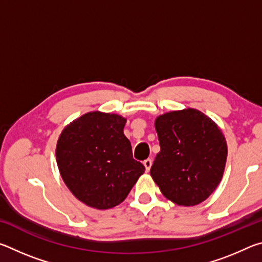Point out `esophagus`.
<instances>
[{"instance_id":"34e87169","label":"esophagus","mask_w":262,"mask_h":262,"mask_svg":"<svg viewBox=\"0 0 262 262\" xmlns=\"http://www.w3.org/2000/svg\"><path fill=\"white\" fill-rule=\"evenodd\" d=\"M143 164H144V166H145V170L149 171L150 167H151V165H152V159H150V158L145 159V161L143 162Z\"/></svg>"}]
</instances>
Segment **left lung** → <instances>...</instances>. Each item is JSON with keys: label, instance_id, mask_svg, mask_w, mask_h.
<instances>
[{"label": "left lung", "instance_id": "obj_1", "mask_svg": "<svg viewBox=\"0 0 262 262\" xmlns=\"http://www.w3.org/2000/svg\"><path fill=\"white\" fill-rule=\"evenodd\" d=\"M155 126L161 145L150 168L155 183L179 206L205 201L220 184L227 162L221 129L194 108L159 115Z\"/></svg>", "mask_w": 262, "mask_h": 262}]
</instances>
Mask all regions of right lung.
I'll list each match as a JSON object with an SVG mask.
<instances>
[{
    "mask_svg": "<svg viewBox=\"0 0 262 262\" xmlns=\"http://www.w3.org/2000/svg\"><path fill=\"white\" fill-rule=\"evenodd\" d=\"M126 119L90 112L70 123L56 145L62 179L86 206L110 209L127 198L145 167L133 158Z\"/></svg>",
    "mask_w": 262,
    "mask_h": 262,
    "instance_id": "obj_1",
    "label": "right lung"
}]
</instances>
